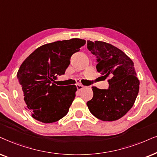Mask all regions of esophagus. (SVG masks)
<instances>
[{"mask_svg": "<svg viewBox=\"0 0 157 157\" xmlns=\"http://www.w3.org/2000/svg\"><path fill=\"white\" fill-rule=\"evenodd\" d=\"M84 87H85V86H83L82 85H80V84L77 85V89L78 91H80L81 90H82Z\"/></svg>", "mask_w": 157, "mask_h": 157, "instance_id": "1", "label": "esophagus"}]
</instances>
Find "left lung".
<instances>
[{
  "label": "left lung",
  "mask_w": 157,
  "mask_h": 157,
  "mask_svg": "<svg viewBox=\"0 0 157 157\" xmlns=\"http://www.w3.org/2000/svg\"><path fill=\"white\" fill-rule=\"evenodd\" d=\"M87 49L97 59V71L108 78V89L93 87V97L87 105L94 116L104 121L123 117L132 108L139 90V80L130 58L103 41H87Z\"/></svg>",
  "instance_id": "8db88e82"
}]
</instances>
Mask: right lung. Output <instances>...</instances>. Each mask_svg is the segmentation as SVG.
<instances>
[{
	"mask_svg": "<svg viewBox=\"0 0 157 157\" xmlns=\"http://www.w3.org/2000/svg\"><path fill=\"white\" fill-rule=\"evenodd\" d=\"M86 41L80 39L57 41L37 48L21 65L17 73L25 108L44 124L65 116L75 97V85L57 86L53 81L64 75L73 54Z\"/></svg>",
	"mask_w": 157,
	"mask_h": 157,
	"instance_id": "obj_1",
	"label": "right lung"
}]
</instances>
